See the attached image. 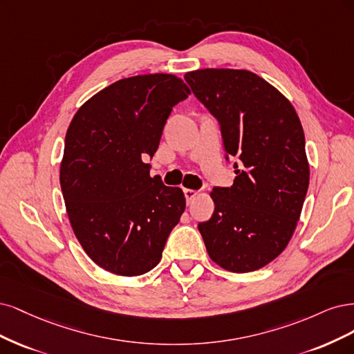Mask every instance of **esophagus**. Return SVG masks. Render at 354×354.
<instances>
[{
  "mask_svg": "<svg viewBox=\"0 0 354 354\" xmlns=\"http://www.w3.org/2000/svg\"><path fill=\"white\" fill-rule=\"evenodd\" d=\"M184 194H185V198H187V203L189 204L194 198H196V196H197V191H194V189H189V188H185L184 189Z\"/></svg>",
  "mask_w": 354,
  "mask_h": 354,
  "instance_id": "obj_1",
  "label": "esophagus"
}]
</instances>
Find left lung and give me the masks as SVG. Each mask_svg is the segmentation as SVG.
Wrapping results in <instances>:
<instances>
[{
    "mask_svg": "<svg viewBox=\"0 0 354 354\" xmlns=\"http://www.w3.org/2000/svg\"><path fill=\"white\" fill-rule=\"evenodd\" d=\"M185 81L218 120L226 162H241L232 187L213 188L214 212L198 223L207 253L231 272L263 268L290 243L309 188L300 119L278 89L248 71L201 69Z\"/></svg>",
    "mask_w": 354,
    "mask_h": 354,
    "instance_id": "left-lung-1",
    "label": "left lung"
}]
</instances>
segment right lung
I'll return each instance as SVG.
<instances>
[{"mask_svg": "<svg viewBox=\"0 0 354 354\" xmlns=\"http://www.w3.org/2000/svg\"><path fill=\"white\" fill-rule=\"evenodd\" d=\"M189 94L182 79H122L77 110L66 133L60 185L73 232L95 263L122 277L157 266L185 210L180 188L150 176L167 118Z\"/></svg>", "mask_w": 354, "mask_h": 354, "instance_id": "obj_1", "label": "right lung"}]
</instances>
